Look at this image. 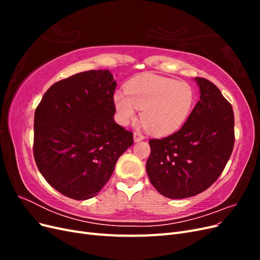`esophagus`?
<instances>
[{"mask_svg": "<svg viewBox=\"0 0 260 260\" xmlns=\"http://www.w3.org/2000/svg\"><path fill=\"white\" fill-rule=\"evenodd\" d=\"M133 139H135V142H140V141L144 140V136L141 132H135L133 133Z\"/></svg>", "mask_w": 260, "mask_h": 260, "instance_id": "esophagus-1", "label": "esophagus"}]
</instances>
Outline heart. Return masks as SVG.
<instances>
[{
    "label": "heart",
    "mask_w": 260,
    "mask_h": 260,
    "mask_svg": "<svg viewBox=\"0 0 260 260\" xmlns=\"http://www.w3.org/2000/svg\"><path fill=\"white\" fill-rule=\"evenodd\" d=\"M195 102L193 86L184 81L147 75L130 82L125 95L116 93L114 105L118 120L127 125L141 111V121L155 135H169L182 127Z\"/></svg>",
    "instance_id": "b5f03b06"
}]
</instances>
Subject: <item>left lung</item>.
Segmentation results:
<instances>
[{
  "label": "left lung",
  "mask_w": 260,
  "mask_h": 260,
  "mask_svg": "<svg viewBox=\"0 0 260 260\" xmlns=\"http://www.w3.org/2000/svg\"><path fill=\"white\" fill-rule=\"evenodd\" d=\"M201 98L180 130L151 139L146 172L153 186L168 199L198 195L222 174L234 146V114L217 86L195 78Z\"/></svg>",
  "instance_id": "left-lung-1"
}]
</instances>
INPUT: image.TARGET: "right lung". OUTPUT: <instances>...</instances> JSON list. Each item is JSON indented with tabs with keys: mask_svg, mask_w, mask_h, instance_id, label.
<instances>
[{
	"mask_svg": "<svg viewBox=\"0 0 260 260\" xmlns=\"http://www.w3.org/2000/svg\"><path fill=\"white\" fill-rule=\"evenodd\" d=\"M117 82L89 70L54 83L35 112L34 156L48 183L67 198L98 195L133 135L115 122Z\"/></svg>",
	"mask_w": 260,
	"mask_h": 260,
	"instance_id": "obj_1",
	"label": "right lung"
}]
</instances>
